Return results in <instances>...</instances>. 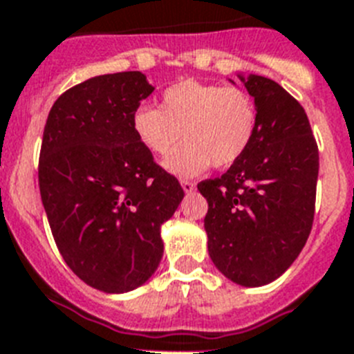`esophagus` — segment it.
<instances>
[{
	"mask_svg": "<svg viewBox=\"0 0 354 354\" xmlns=\"http://www.w3.org/2000/svg\"><path fill=\"white\" fill-rule=\"evenodd\" d=\"M181 187H183V190L189 194V192H192V190L196 189V183L190 180H181Z\"/></svg>",
	"mask_w": 354,
	"mask_h": 354,
	"instance_id": "obj_1",
	"label": "esophagus"
}]
</instances>
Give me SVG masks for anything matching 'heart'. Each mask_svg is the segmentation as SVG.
Listing matches in <instances>:
<instances>
[{"label": "heart", "mask_w": 354, "mask_h": 354, "mask_svg": "<svg viewBox=\"0 0 354 354\" xmlns=\"http://www.w3.org/2000/svg\"><path fill=\"white\" fill-rule=\"evenodd\" d=\"M135 137L165 162L176 176H196L212 164L232 167L253 144L258 130V109L250 92L241 87L181 80L160 96V109L142 104L131 113Z\"/></svg>", "instance_id": "obj_1"}]
</instances>
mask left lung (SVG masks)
Segmentation results:
<instances>
[{
    "instance_id": "8db88e82",
    "label": "left lung",
    "mask_w": 354,
    "mask_h": 354,
    "mask_svg": "<svg viewBox=\"0 0 354 354\" xmlns=\"http://www.w3.org/2000/svg\"><path fill=\"white\" fill-rule=\"evenodd\" d=\"M241 80L257 103V137L223 176L199 181L198 189L208 201L212 262L235 283L260 287L283 274L306 244L319 149L296 97L266 76Z\"/></svg>"
}]
</instances>
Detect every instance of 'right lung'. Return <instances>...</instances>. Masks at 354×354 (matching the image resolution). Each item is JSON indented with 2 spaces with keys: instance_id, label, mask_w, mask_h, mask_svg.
I'll use <instances>...</instances> for the list:
<instances>
[{
  "instance_id": "1",
  "label": "right lung",
  "mask_w": 354,
  "mask_h": 354,
  "mask_svg": "<svg viewBox=\"0 0 354 354\" xmlns=\"http://www.w3.org/2000/svg\"><path fill=\"white\" fill-rule=\"evenodd\" d=\"M151 92L139 71L85 80L55 101L42 135L39 189L58 251L109 294L151 278L164 253L160 226L185 196L131 130Z\"/></svg>"
}]
</instances>
